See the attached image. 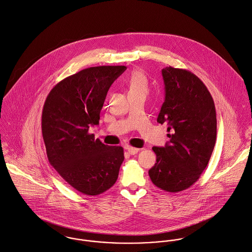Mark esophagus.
<instances>
[{"instance_id": "1", "label": "esophagus", "mask_w": 252, "mask_h": 252, "mask_svg": "<svg viewBox=\"0 0 252 252\" xmlns=\"http://www.w3.org/2000/svg\"><path fill=\"white\" fill-rule=\"evenodd\" d=\"M126 151L128 152L130 155H135L137 154L138 152L140 151V149L138 148H134V147H131V146H126Z\"/></svg>"}]
</instances>
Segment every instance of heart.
Segmentation results:
<instances>
[{
  "label": "heart",
  "mask_w": 252,
  "mask_h": 252,
  "mask_svg": "<svg viewBox=\"0 0 252 252\" xmlns=\"http://www.w3.org/2000/svg\"><path fill=\"white\" fill-rule=\"evenodd\" d=\"M127 87L129 92H147V80L145 76L139 72L135 71L131 74L127 81Z\"/></svg>",
  "instance_id": "b5f03b06"
}]
</instances>
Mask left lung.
Wrapping results in <instances>:
<instances>
[{"label": "left lung", "instance_id": "1", "mask_svg": "<svg viewBox=\"0 0 252 252\" xmlns=\"http://www.w3.org/2000/svg\"><path fill=\"white\" fill-rule=\"evenodd\" d=\"M165 97L157 122L167 126L169 141L153 147L156 163L149 170L159 189L176 193L191 187L206 167L216 141V112L210 93L192 72L161 70Z\"/></svg>", "mask_w": 252, "mask_h": 252}]
</instances>
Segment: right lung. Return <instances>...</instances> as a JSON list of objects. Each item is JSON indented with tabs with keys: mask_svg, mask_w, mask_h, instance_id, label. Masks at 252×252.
<instances>
[{
	"mask_svg": "<svg viewBox=\"0 0 252 252\" xmlns=\"http://www.w3.org/2000/svg\"><path fill=\"white\" fill-rule=\"evenodd\" d=\"M126 66L84 69L59 82L49 94L42 114L48 158L78 192L96 196L117 181L124 149L108 146L89 132L98 125L107 93Z\"/></svg>",
	"mask_w": 252,
	"mask_h": 252,
	"instance_id": "add662e5",
	"label": "right lung"
}]
</instances>
